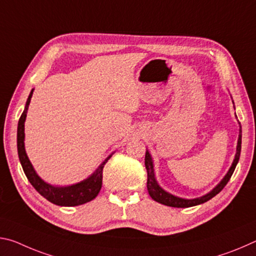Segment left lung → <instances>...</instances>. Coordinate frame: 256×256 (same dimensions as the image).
<instances>
[{
	"mask_svg": "<svg viewBox=\"0 0 256 256\" xmlns=\"http://www.w3.org/2000/svg\"><path fill=\"white\" fill-rule=\"evenodd\" d=\"M240 138H238V144H237V152L235 156V159H234V162L232 164L230 170L227 172V175L224 176V178L220 182V184L211 190L210 193H208L206 196L198 198H193V200H185V198H176L172 194L164 192V190L159 188V185L157 184V182L154 180V164H152V160H151V157L148 151L146 152V158H144V164L146 168V172H148V180H146V188H148V192L150 194V196L154 198V201H157L159 203H162L164 206H174V208H190L193 206H198L201 204V203H204L206 201H209L210 198L216 196L220 190H222L226 184L230 180V177L232 175L234 170H235L236 164L240 160V149H242V126H240Z\"/></svg>",
	"mask_w": 256,
	"mask_h": 256,
	"instance_id": "8db88e82",
	"label": "left lung"
}]
</instances>
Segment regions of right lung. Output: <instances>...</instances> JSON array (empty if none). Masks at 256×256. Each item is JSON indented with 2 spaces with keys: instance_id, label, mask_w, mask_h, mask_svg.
Instances as JSON below:
<instances>
[{
  "instance_id": "1",
  "label": "right lung",
  "mask_w": 256,
  "mask_h": 256,
  "mask_svg": "<svg viewBox=\"0 0 256 256\" xmlns=\"http://www.w3.org/2000/svg\"><path fill=\"white\" fill-rule=\"evenodd\" d=\"M32 92L34 90H32V92H30L27 99V102H26L24 110L20 116L18 123V138H16V140H18L19 159L28 180L42 196H44L46 200L54 203L56 206H74L84 204V203L94 200V198L98 196L99 190L102 188L104 166H105L107 160L110 158V156L105 159V162L99 166L98 170L94 172V174L92 176H90L88 180L81 182V183H78L76 185L66 186V188H54V186L45 183L44 180H42L40 177H38L36 172L34 170L32 164H30L27 154H26L24 142V120L26 116H27V110L29 107L30 98L32 96Z\"/></svg>"
}]
</instances>
